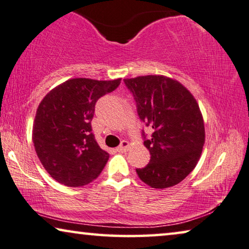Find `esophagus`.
<instances>
[{
    "label": "esophagus",
    "mask_w": 249,
    "mask_h": 249,
    "mask_svg": "<svg viewBox=\"0 0 249 249\" xmlns=\"http://www.w3.org/2000/svg\"><path fill=\"white\" fill-rule=\"evenodd\" d=\"M128 148H129V142H127V140H122L121 143L117 148V150L118 151H125Z\"/></svg>",
    "instance_id": "34e87169"
}]
</instances>
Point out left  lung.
<instances>
[{
  "mask_svg": "<svg viewBox=\"0 0 249 249\" xmlns=\"http://www.w3.org/2000/svg\"><path fill=\"white\" fill-rule=\"evenodd\" d=\"M124 81L136 101L140 120L153 129L150 138L142 130L150 160L137 168V174L154 189L178 184L193 171L202 153L205 132L199 104L181 83L163 75Z\"/></svg>",
  "mask_w": 249,
  "mask_h": 249,
  "instance_id": "obj_1",
  "label": "left lung"
}]
</instances>
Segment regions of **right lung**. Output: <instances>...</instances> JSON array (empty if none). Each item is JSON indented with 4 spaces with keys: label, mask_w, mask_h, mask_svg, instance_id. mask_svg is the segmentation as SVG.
<instances>
[{
    "label": "right lung",
    "mask_w": 249,
    "mask_h": 249,
    "mask_svg": "<svg viewBox=\"0 0 249 249\" xmlns=\"http://www.w3.org/2000/svg\"><path fill=\"white\" fill-rule=\"evenodd\" d=\"M120 83L121 78H71L52 89L39 104L32 142L42 166L60 184L84 186L106 166L109 154L96 142L91 121L96 101Z\"/></svg>",
    "instance_id": "obj_1"
}]
</instances>
